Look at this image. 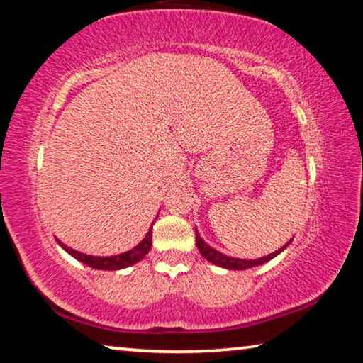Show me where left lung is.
<instances>
[{
	"label": "left lung",
	"mask_w": 363,
	"mask_h": 363,
	"mask_svg": "<svg viewBox=\"0 0 363 363\" xmlns=\"http://www.w3.org/2000/svg\"><path fill=\"white\" fill-rule=\"evenodd\" d=\"M195 242H196V248H199L200 255L208 259L210 262H213L214 266H219V267H225V269H233V270H245V269H250V267H255V266H259V264H264L272 259L277 255H280L281 251H284L288 245L291 243V240L285 243L284 247L280 250L275 251L272 255H267L264 257H259V259H237V257H230V256H225L220 253V251L211 248L210 245H206L203 238L200 237V233L195 230Z\"/></svg>",
	"instance_id": "obj_1"
}]
</instances>
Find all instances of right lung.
I'll list each match as a JSON object with an SVG mask.
<instances>
[{
  "label": "right lung",
  "mask_w": 363,
  "mask_h": 363,
  "mask_svg": "<svg viewBox=\"0 0 363 363\" xmlns=\"http://www.w3.org/2000/svg\"><path fill=\"white\" fill-rule=\"evenodd\" d=\"M57 243L67 251V253L72 255L79 262L86 264V266L93 269H101V270H118V269L130 267L133 264L139 262L147 253H149V250L152 247V227L149 229V232H147L144 240L140 242L138 247H134L133 250L126 251V253H121L116 256H89V255L79 253V251L73 250L70 247H67V245H64L60 240H57Z\"/></svg>",
  "instance_id": "obj_1"
}]
</instances>
